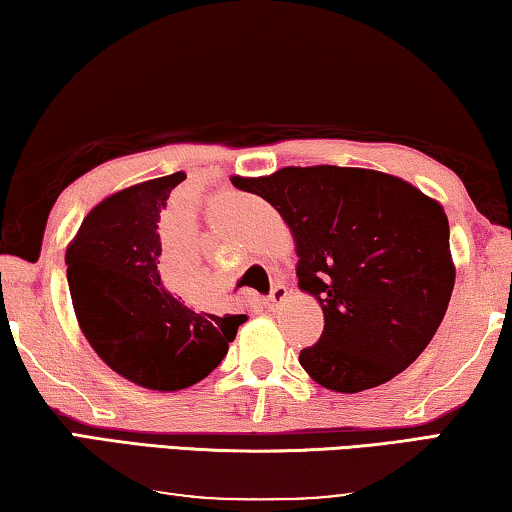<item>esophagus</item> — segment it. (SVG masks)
<instances>
[{"instance_id": "obj_1", "label": "esophagus", "mask_w": 512, "mask_h": 512, "mask_svg": "<svg viewBox=\"0 0 512 512\" xmlns=\"http://www.w3.org/2000/svg\"><path fill=\"white\" fill-rule=\"evenodd\" d=\"M286 295H288V290H286V286H274L272 288V293L265 297L263 300V306L267 311H272V309H277V306L286 300Z\"/></svg>"}]
</instances>
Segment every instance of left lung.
I'll return each mask as SVG.
<instances>
[{
	"mask_svg": "<svg viewBox=\"0 0 512 512\" xmlns=\"http://www.w3.org/2000/svg\"><path fill=\"white\" fill-rule=\"evenodd\" d=\"M238 190L263 196L297 242V277L325 313L300 364L325 389L389 382L428 348L451 302L448 219L396 176L352 167H286Z\"/></svg>",
	"mask_w": 512,
	"mask_h": 512,
	"instance_id": "obj_1",
	"label": "left lung"
}]
</instances>
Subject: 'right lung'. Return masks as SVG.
<instances>
[{
  "instance_id": "add662e5",
  "label": "right lung",
  "mask_w": 512,
  "mask_h": 512,
  "mask_svg": "<svg viewBox=\"0 0 512 512\" xmlns=\"http://www.w3.org/2000/svg\"><path fill=\"white\" fill-rule=\"evenodd\" d=\"M183 178L162 176L112 194L86 215L66 251L70 297L91 348L125 380L155 391L210 375L247 320L196 313L162 286L157 222Z\"/></svg>"
}]
</instances>
